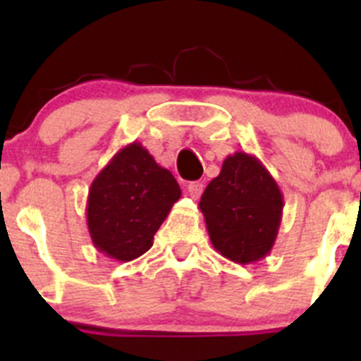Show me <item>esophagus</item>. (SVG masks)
Returning a JSON list of instances; mask_svg holds the SVG:
<instances>
[{"instance_id": "esophagus-1", "label": "esophagus", "mask_w": 361, "mask_h": 361, "mask_svg": "<svg viewBox=\"0 0 361 361\" xmlns=\"http://www.w3.org/2000/svg\"><path fill=\"white\" fill-rule=\"evenodd\" d=\"M202 190H204V185L201 183V181H192V183L187 185V192L192 199L201 197Z\"/></svg>"}]
</instances>
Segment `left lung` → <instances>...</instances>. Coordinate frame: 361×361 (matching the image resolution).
<instances>
[{"label": "left lung", "instance_id": "left-lung-1", "mask_svg": "<svg viewBox=\"0 0 361 361\" xmlns=\"http://www.w3.org/2000/svg\"><path fill=\"white\" fill-rule=\"evenodd\" d=\"M283 194L255 155L235 152L204 190L201 207L211 245L235 264L271 253L283 218Z\"/></svg>", "mask_w": 361, "mask_h": 361}]
</instances>
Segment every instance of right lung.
I'll return each instance as SVG.
<instances>
[{
  "label": "right lung",
  "instance_id": "1",
  "mask_svg": "<svg viewBox=\"0 0 361 361\" xmlns=\"http://www.w3.org/2000/svg\"><path fill=\"white\" fill-rule=\"evenodd\" d=\"M180 197L171 171L133 141L113 155L89 188L85 213L92 245L118 262L141 257Z\"/></svg>",
  "mask_w": 361,
  "mask_h": 361
}]
</instances>
